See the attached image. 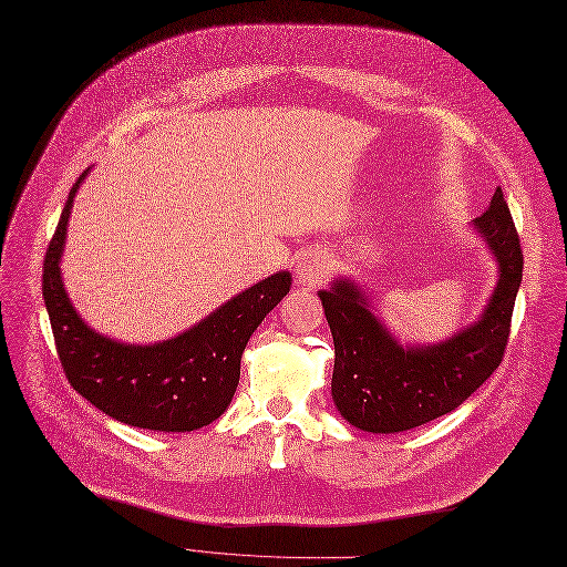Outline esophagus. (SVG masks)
<instances>
[{
	"label": "esophagus",
	"mask_w": 567,
	"mask_h": 567,
	"mask_svg": "<svg viewBox=\"0 0 567 567\" xmlns=\"http://www.w3.org/2000/svg\"><path fill=\"white\" fill-rule=\"evenodd\" d=\"M331 271V255L326 248H310L301 252L299 261H296V280L308 289H317L326 282Z\"/></svg>",
	"instance_id": "obj_1"
}]
</instances>
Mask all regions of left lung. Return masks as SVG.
Instances as JSON below:
<instances>
[{
    "mask_svg": "<svg viewBox=\"0 0 567 567\" xmlns=\"http://www.w3.org/2000/svg\"><path fill=\"white\" fill-rule=\"evenodd\" d=\"M471 227L496 259L498 280L483 315L441 342L402 344L351 278H336L319 291L336 344L331 393L349 425L374 434L421 427L457 409L498 368L524 268L519 236L501 188Z\"/></svg>",
    "mask_w": 567,
    "mask_h": 567,
    "instance_id": "left-lung-1",
    "label": "left lung"
}]
</instances>
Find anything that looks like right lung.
Returning <instances> with one entry per match:
<instances>
[{"label": "right lung", "instance_id": "add662e5", "mask_svg": "<svg viewBox=\"0 0 567 567\" xmlns=\"http://www.w3.org/2000/svg\"><path fill=\"white\" fill-rule=\"evenodd\" d=\"M86 174L89 169L69 193L43 264V301L71 385L110 419L131 427L193 432L214 423L234 398L250 336L289 293L291 274L278 271L259 280L163 342L112 340L78 315L62 280L73 197Z\"/></svg>", "mask_w": 567, "mask_h": 567}]
</instances>
